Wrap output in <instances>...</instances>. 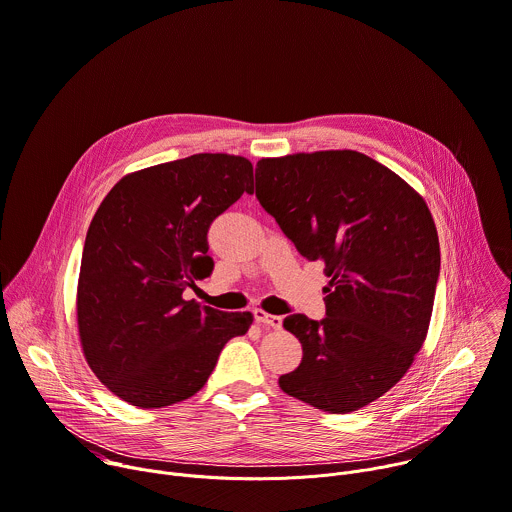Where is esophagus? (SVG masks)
Returning <instances> with one entry per match:
<instances>
[{
	"mask_svg": "<svg viewBox=\"0 0 512 512\" xmlns=\"http://www.w3.org/2000/svg\"><path fill=\"white\" fill-rule=\"evenodd\" d=\"M253 315H255V321H257L259 325L273 327V329H279V327H281V321H283L279 315H271V313H267L265 309H255Z\"/></svg>",
	"mask_w": 512,
	"mask_h": 512,
	"instance_id": "34e87169",
	"label": "esophagus"
}]
</instances>
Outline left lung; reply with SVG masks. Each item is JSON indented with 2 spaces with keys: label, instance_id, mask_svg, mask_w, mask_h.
Listing matches in <instances>:
<instances>
[{
  "label": "left lung",
  "instance_id": "1",
  "mask_svg": "<svg viewBox=\"0 0 512 512\" xmlns=\"http://www.w3.org/2000/svg\"><path fill=\"white\" fill-rule=\"evenodd\" d=\"M255 195L331 277L321 321L283 319L303 358L279 388L329 414L356 412L404 378L426 339L440 273L432 213L404 179L356 150L261 158Z\"/></svg>",
  "mask_w": 512,
  "mask_h": 512
}]
</instances>
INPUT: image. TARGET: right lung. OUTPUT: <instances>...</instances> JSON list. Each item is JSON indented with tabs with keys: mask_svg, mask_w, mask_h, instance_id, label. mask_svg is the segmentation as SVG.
I'll return each mask as SVG.
<instances>
[{
	"mask_svg": "<svg viewBox=\"0 0 512 512\" xmlns=\"http://www.w3.org/2000/svg\"><path fill=\"white\" fill-rule=\"evenodd\" d=\"M253 193L245 156L201 152L122 177L86 235L76 315L84 358L124 402L150 410L195 396L249 311L225 313L187 301L209 277L211 223Z\"/></svg>",
	"mask_w": 512,
	"mask_h": 512,
	"instance_id": "obj_1",
	"label": "right lung"
}]
</instances>
